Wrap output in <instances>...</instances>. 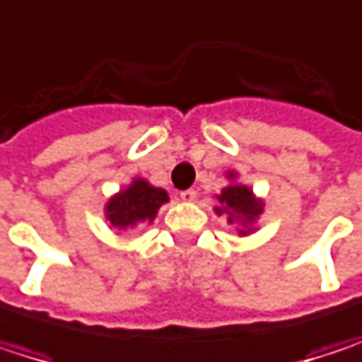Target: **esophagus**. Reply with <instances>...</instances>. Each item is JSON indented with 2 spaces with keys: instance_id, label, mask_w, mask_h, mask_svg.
Instances as JSON below:
<instances>
[{
  "instance_id": "1",
  "label": "esophagus",
  "mask_w": 362,
  "mask_h": 362,
  "mask_svg": "<svg viewBox=\"0 0 362 362\" xmlns=\"http://www.w3.org/2000/svg\"><path fill=\"white\" fill-rule=\"evenodd\" d=\"M180 199L184 203H192L194 199H197V190L194 188H188V190H182L180 192Z\"/></svg>"
}]
</instances>
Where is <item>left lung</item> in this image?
<instances>
[{
    "label": "left lung",
    "mask_w": 362,
    "mask_h": 362,
    "mask_svg": "<svg viewBox=\"0 0 362 362\" xmlns=\"http://www.w3.org/2000/svg\"><path fill=\"white\" fill-rule=\"evenodd\" d=\"M226 178L230 180V184L224 186L220 194H216L218 205L214 211L218 216H226L228 224H239L237 228L239 237L252 235L255 230L257 218L264 211V201L253 194V190L247 184H241L237 180L239 178L237 172H226Z\"/></svg>",
    "instance_id": "left-lung-1"
}]
</instances>
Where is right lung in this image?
<instances>
[{
    "label": "right lung",
    "mask_w": 362,
    "mask_h": 362,
    "mask_svg": "<svg viewBox=\"0 0 362 362\" xmlns=\"http://www.w3.org/2000/svg\"><path fill=\"white\" fill-rule=\"evenodd\" d=\"M168 201V190L153 186L144 178H134L123 190L115 192L107 201L105 218L110 228L129 230L138 224H153L159 207Z\"/></svg>",
    "instance_id": "1"
}]
</instances>
